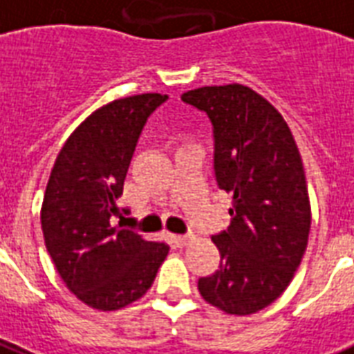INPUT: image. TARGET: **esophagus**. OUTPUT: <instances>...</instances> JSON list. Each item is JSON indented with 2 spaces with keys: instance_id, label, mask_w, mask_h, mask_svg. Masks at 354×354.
<instances>
[{
  "instance_id": "obj_1",
  "label": "esophagus",
  "mask_w": 354,
  "mask_h": 354,
  "mask_svg": "<svg viewBox=\"0 0 354 354\" xmlns=\"http://www.w3.org/2000/svg\"><path fill=\"white\" fill-rule=\"evenodd\" d=\"M171 238H174V242L177 248H185V245H188V243L194 240V236H192V234H175V236H171Z\"/></svg>"
}]
</instances>
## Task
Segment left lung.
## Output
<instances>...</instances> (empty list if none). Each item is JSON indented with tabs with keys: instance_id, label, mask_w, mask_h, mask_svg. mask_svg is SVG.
Segmentation results:
<instances>
[{
	"instance_id": "obj_1",
	"label": "left lung",
	"mask_w": 354,
	"mask_h": 354,
	"mask_svg": "<svg viewBox=\"0 0 354 354\" xmlns=\"http://www.w3.org/2000/svg\"><path fill=\"white\" fill-rule=\"evenodd\" d=\"M180 100L212 123L216 183L232 194L231 225L212 236L220 270L197 288L227 314H254L286 290L305 254L310 203L301 155L275 106L248 86H203Z\"/></svg>"
}]
</instances>
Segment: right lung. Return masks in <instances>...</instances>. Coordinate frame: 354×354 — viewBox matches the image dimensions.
Here are the masks:
<instances>
[{
  "label": "right lung",
  "instance_id": "add662e5",
  "mask_svg": "<svg viewBox=\"0 0 354 354\" xmlns=\"http://www.w3.org/2000/svg\"><path fill=\"white\" fill-rule=\"evenodd\" d=\"M162 94L123 97L90 114L66 140L42 203L48 253L68 290L97 310H118L151 288L169 248L114 225L123 180Z\"/></svg>",
  "mask_w": 354,
  "mask_h": 354
}]
</instances>
